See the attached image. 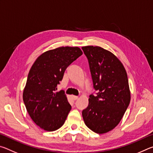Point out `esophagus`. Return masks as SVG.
Wrapping results in <instances>:
<instances>
[{"label":"esophagus","mask_w":153,"mask_h":153,"mask_svg":"<svg viewBox=\"0 0 153 153\" xmlns=\"http://www.w3.org/2000/svg\"><path fill=\"white\" fill-rule=\"evenodd\" d=\"M71 98L73 100H76L77 99V98H78V97H77V96H71Z\"/></svg>","instance_id":"34e87169"}]
</instances>
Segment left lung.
I'll return each instance as SVG.
<instances>
[{
  "mask_svg": "<svg viewBox=\"0 0 153 153\" xmlns=\"http://www.w3.org/2000/svg\"><path fill=\"white\" fill-rule=\"evenodd\" d=\"M82 48L97 91V95L89 96L88 106L82 111V117L95 133H107L120 122L130 102L128 76L123 64L110 51L100 46Z\"/></svg>",
  "mask_w": 153,
  "mask_h": 153,
  "instance_id": "1",
  "label": "left lung"
}]
</instances>
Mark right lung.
<instances>
[{
    "label": "right lung",
    "mask_w": 153,
    "mask_h": 153,
    "mask_svg": "<svg viewBox=\"0 0 153 153\" xmlns=\"http://www.w3.org/2000/svg\"><path fill=\"white\" fill-rule=\"evenodd\" d=\"M82 55L78 47H59L42 54L31 67L23 100L36 125L55 131L63 125L71 106L63 90L56 92L65 71Z\"/></svg>",
    "instance_id": "1"
}]
</instances>
